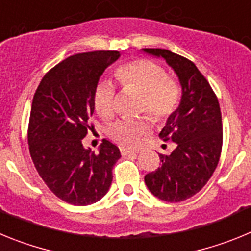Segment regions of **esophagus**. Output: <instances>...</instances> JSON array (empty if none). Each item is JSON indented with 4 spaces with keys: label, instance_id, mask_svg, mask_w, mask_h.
Instances as JSON below:
<instances>
[{
    "label": "esophagus",
    "instance_id": "1",
    "mask_svg": "<svg viewBox=\"0 0 251 251\" xmlns=\"http://www.w3.org/2000/svg\"><path fill=\"white\" fill-rule=\"evenodd\" d=\"M122 156H132V154H137V151L127 150V148H121Z\"/></svg>",
    "mask_w": 251,
    "mask_h": 251
}]
</instances>
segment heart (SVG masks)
Returning a JSON list of instances; mask_svg holds the SVG:
<instances>
[{
    "label": "heart",
    "mask_w": 251,
    "mask_h": 251,
    "mask_svg": "<svg viewBox=\"0 0 251 251\" xmlns=\"http://www.w3.org/2000/svg\"><path fill=\"white\" fill-rule=\"evenodd\" d=\"M122 85L142 93L141 113L148 114L157 123H163L176 112L181 100V88L174 77L154 61L136 59L122 64L115 70ZM115 86L110 81H99L94 90L95 110L103 118H112L115 113ZM151 132L147 119H121L112 124L108 134L118 145L134 148L141 138Z\"/></svg>",
    "instance_id": "heart-1"
}]
</instances>
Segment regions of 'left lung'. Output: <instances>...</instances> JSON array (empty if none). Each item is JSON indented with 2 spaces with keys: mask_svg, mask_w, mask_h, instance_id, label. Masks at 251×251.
Returning a JSON list of instances; mask_svg holds the SVG:
<instances>
[{
  "mask_svg": "<svg viewBox=\"0 0 251 251\" xmlns=\"http://www.w3.org/2000/svg\"><path fill=\"white\" fill-rule=\"evenodd\" d=\"M163 57L182 86L181 103L159 133L177 147L159 154L162 165L145 176L148 190L167 202L187 200L207 183L216 170L223 148L220 104L206 77L191 60L166 49H143Z\"/></svg>",
  "mask_w": 251,
  "mask_h": 251,
  "instance_id": "obj_1",
  "label": "left lung"
}]
</instances>
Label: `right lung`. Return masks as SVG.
<instances>
[{"label": "right lung", "instance_id": "right-lung-1", "mask_svg": "<svg viewBox=\"0 0 251 251\" xmlns=\"http://www.w3.org/2000/svg\"><path fill=\"white\" fill-rule=\"evenodd\" d=\"M118 51L76 54L50 69L32 99L27 141L31 158L51 192L72 205L99 201L112 185L119 148L104 139L98 154L83 147L99 77Z\"/></svg>", "mask_w": 251, "mask_h": 251}]
</instances>
